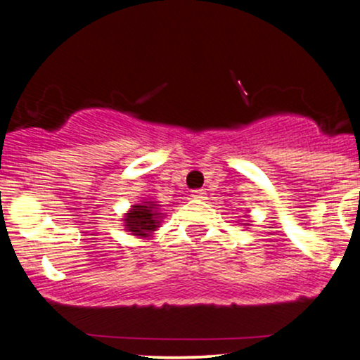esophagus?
Returning a JSON list of instances; mask_svg holds the SVG:
<instances>
[{
  "label": "esophagus",
  "mask_w": 360,
  "mask_h": 360,
  "mask_svg": "<svg viewBox=\"0 0 360 360\" xmlns=\"http://www.w3.org/2000/svg\"><path fill=\"white\" fill-rule=\"evenodd\" d=\"M191 196L194 198V200H206V193L203 191V189H194Z\"/></svg>",
  "instance_id": "1"
}]
</instances>
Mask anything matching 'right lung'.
Listing matches in <instances>:
<instances>
[{
  "instance_id": "1",
  "label": "right lung",
  "mask_w": 360,
  "mask_h": 360,
  "mask_svg": "<svg viewBox=\"0 0 360 360\" xmlns=\"http://www.w3.org/2000/svg\"><path fill=\"white\" fill-rule=\"evenodd\" d=\"M159 206L154 201H143L140 205H134L130 212L125 213V229L135 237H150L152 232L159 229L160 214Z\"/></svg>"
}]
</instances>
